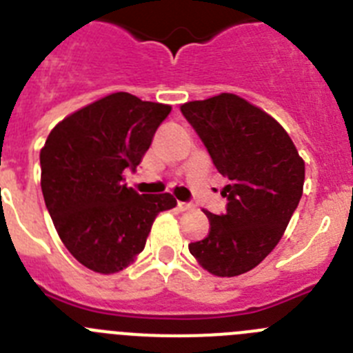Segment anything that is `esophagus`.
I'll return each instance as SVG.
<instances>
[{
    "label": "esophagus",
    "mask_w": 353,
    "mask_h": 353,
    "mask_svg": "<svg viewBox=\"0 0 353 353\" xmlns=\"http://www.w3.org/2000/svg\"><path fill=\"white\" fill-rule=\"evenodd\" d=\"M176 207H179V210L185 212V210H189V208H191L192 205L191 203H185V201H179V205H176Z\"/></svg>",
    "instance_id": "esophagus-1"
}]
</instances>
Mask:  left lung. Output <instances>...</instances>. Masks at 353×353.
Here are the masks:
<instances>
[{
    "label": "left lung",
    "instance_id": "left-lung-1",
    "mask_svg": "<svg viewBox=\"0 0 353 353\" xmlns=\"http://www.w3.org/2000/svg\"><path fill=\"white\" fill-rule=\"evenodd\" d=\"M180 111L230 180L221 192L226 212H207L210 232L189 251L214 276L249 272L276 248L301 201L304 161L286 130L239 95L187 102Z\"/></svg>",
    "mask_w": 353,
    "mask_h": 353
}]
</instances>
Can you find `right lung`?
<instances>
[{
    "label": "right lung",
    "mask_w": 353,
    "mask_h": 353,
    "mask_svg": "<svg viewBox=\"0 0 353 353\" xmlns=\"http://www.w3.org/2000/svg\"><path fill=\"white\" fill-rule=\"evenodd\" d=\"M171 105L125 92L61 120L40 150L42 194L56 232L72 256L90 270L114 274L145 249L170 194H139L123 182L136 171Z\"/></svg>",
    "instance_id": "1"
}]
</instances>
